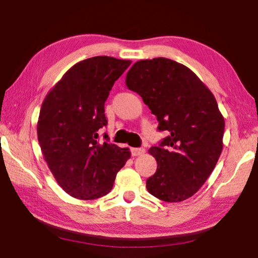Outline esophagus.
Here are the masks:
<instances>
[{
    "label": "esophagus",
    "instance_id": "34e87169",
    "mask_svg": "<svg viewBox=\"0 0 258 258\" xmlns=\"http://www.w3.org/2000/svg\"><path fill=\"white\" fill-rule=\"evenodd\" d=\"M145 148H131V154L134 157L141 156L142 154H145Z\"/></svg>",
    "mask_w": 258,
    "mask_h": 258
}]
</instances>
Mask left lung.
Returning <instances> with one entry per match:
<instances>
[{
	"label": "left lung",
	"mask_w": 258,
	"mask_h": 258,
	"mask_svg": "<svg viewBox=\"0 0 258 258\" xmlns=\"http://www.w3.org/2000/svg\"><path fill=\"white\" fill-rule=\"evenodd\" d=\"M126 86L141 95L168 135L150 154L157 171L147 190L166 203L194 196L211 175L223 149L224 118L216 99L196 74L167 58L140 60L126 75Z\"/></svg>",
	"instance_id": "obj_1"
}]
</instances>
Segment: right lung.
I'll return each mask as SVG.
<instances>
[{
	"mask_svg": "<svg viewBox=\"0 0 258 258\" xmlns=\"http://www.w3.org/2000/svg\"><path fill=\"white\" fill-rule=\"evenodd\" d=\"M130 60L99 55L74 64L42 103L37 138L58 184L72 197L92 200L112 189L116 174L130 158L127 148L99 143L108 124L104 102Z\"/></svg>",
	"mask_w": 258,
	"mask_h": 258,
	"instance_id": "1",
	"label": "right lung"
}]
</instances>
